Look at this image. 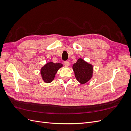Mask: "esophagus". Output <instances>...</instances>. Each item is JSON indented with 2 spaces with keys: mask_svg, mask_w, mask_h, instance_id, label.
<instances>
[{
  "mask_svg": "<svg viewBox=\"0 0 131 131\" xmlns=\"http://www.w3.org/2000/svg\"><path fill=\"white\" fill-rule=\"evenodd\" d=\"M64 64L66 66V67H68L69 66V62L68 61H66L64 62Z\"/></svg>",
  "mask_w": 131,
  "mask_h": 131,
  "instance_id": "esophagus-1",
  "label": "esophagus"
}]
</instances>
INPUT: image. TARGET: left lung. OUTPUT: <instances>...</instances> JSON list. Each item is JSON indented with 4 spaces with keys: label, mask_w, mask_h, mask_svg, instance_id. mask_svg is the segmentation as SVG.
Masks as SVG:
<instances>
[{
    "label": "left lung",
    "mask_w": 131,
    "mask_h": 131,
    "mask_svg": "<svg viewBox=\"0 0 131 131\" xmlns=\"http://www.w3.org/2000/svg\"><path fill=\"white\" fill-rule=\"evenodd\" d=\"M73 69L77 80L81 84L88 82L93 76V66L81 58L73 65Z\"/></svg>",
    "instance_id": "8db88e82"
}]
</instances>
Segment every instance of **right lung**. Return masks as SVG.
I'll list each match as a JSON object with an SVG mask.
<instances>
[{
	"label": "right lung",
	"instance_id": "1",
	"mask_svg": "<svg viewBox=\"0 0 131 131\" xmlns=\"http://www.w3.org/2000/svg\"><path fill=\"white\" fill-rule=\"evenodd\" d=\"M62 67L63 64L61 63H54L52 62L47 63L40 69V74L43 81L47 84L52 82L57 71Z\"/></svg>",
	"mask_w": 131,
	"mask_h": 131
}]
</instances>
